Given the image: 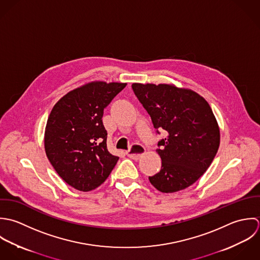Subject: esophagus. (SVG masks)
Segmentation results:
<instances>
[{"instance_id":"34e87169","label":"esophagus","mask_w":260,"mask_h":260,"mask_svg":"<svg viewBox=\"0 0 260 260\" xmlns=\"http://www.w3.org/2000/svg\"><path fill=\"white\" fill-rule=\"evenodd\" d=\"M146 152L145 147H143L140 144H135L131 147V149L126 152V155L128 157L133 159H139L141 156H143Z\"/></svg>"}]
</instances>
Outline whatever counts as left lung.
Wrapping results in <instances>:
<instances>
[{
	"instance_id": "1",
	"label": "left lung",
	"mask_w": 260,
	"mask_h": 260,
	"mask_svg": "<svg viewBox=\"0 0 260 260\" xmlns=\"http://www.w3.org/2000/svg\"><path fill=\"white\" fill-rule=\"evenodd\" d=\"M133 90L150 114L154 127L167 137L157 143L161 168L149 177L162 193H174L194 184L217 154L220 131L207 102L191 89L171 84L134 83Z\"/></svg>"
}]
</instances>
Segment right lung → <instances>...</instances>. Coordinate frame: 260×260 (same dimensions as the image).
I'll use <instances>...</instances> for the list:
<instances>
[{"label":"right lung","instance_id":"add662e5","mask_svg":"<svg viewBox=\"0 0 260 260\" xmlns=\"http://www.w3.org/2000/svg\"><path fill=\"white\" fill-rule=\"evenodd\" d=\"M125 86L89 82L65 94L51 110L44 137L46 156L62 180L78 191L101 186L118 160L107 150L103 116Z\"/></svg>","mask_w":260,"mask_h":260}]
</instances>
